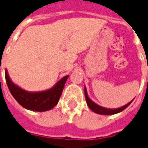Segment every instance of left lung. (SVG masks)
I'll return each instance as SVG.
<instances>
[{
    "mask_svg": "<svg viewBox=\"0 0 148 148\" xmlns=\"http://www.w3.org/2000/svg\"><path fill=\"white\" fill-rule=\"evenodd\" d=\"M85 97H86V103H87V106L90 107V109L92 110L94 112H95L97 114H105V115H109V114H114L119 113L121 111L126 109L127 107L134 100L132 99V101L130 103H128L127 104H126L125 106H122V107H119V108H115V109H109V108H106V107H103V106H99L98 104H96L95 103H94L92 101L91 99H90L88 97V95H87V91H86V88L85 86Z\"/></svg>",
    "mask_w": 148,
    "mask_h": 148,
    "instance_id": "8db88e82",
    "label": "left lung"
}]
</instances>
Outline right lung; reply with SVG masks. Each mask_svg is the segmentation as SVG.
I'll return each mask as SVG.
<instances>
[{"label":"right lung","mask_w":148,"mask_h":148,"mask_svg":"<svg viewBox=\"0 0 148 148\" xmlns=\"http://www.w3.org/2000/svg\"><path fill=\"white\" fill-rule=\"evenodd\" d=\"M68 77L69 75L63 77L52 88L47 90L29 92L14 84L9 77L8 71H5L6 83L16 102L27 110L39 112L51 110L58 104Z\"/></svg>","instance_id":"1"}]
</instances>
